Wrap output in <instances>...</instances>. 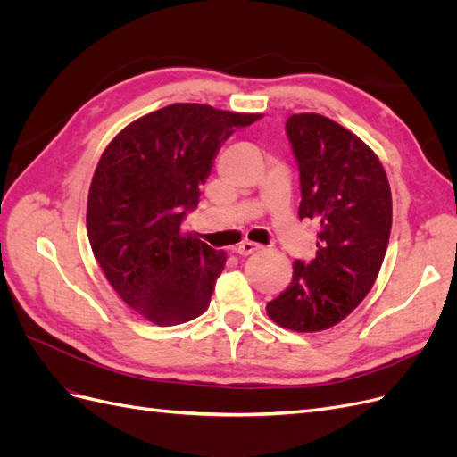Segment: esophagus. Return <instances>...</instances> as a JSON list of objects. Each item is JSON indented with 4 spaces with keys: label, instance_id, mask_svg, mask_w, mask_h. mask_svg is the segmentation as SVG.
I'll return each mask as SVG.
<instances>
[{
    "label": "esophagus",
    "instance_id": "34e87169",
    "mask_svg": "<svg viewBox=\"0 0 457 457\" xmlns=\"http://www.w3.org/2000/svg\"><path fill=\"white\" fill-rule=\"evenodd\" d=\"M261 250V245L259 244H253V242H242L238 247H237V253L238 255H242V257H247V255H252V253H255V252H259Z\"/></svg>",
    "mask_w": 457,
    "mask_h": 457
}]
</instances>
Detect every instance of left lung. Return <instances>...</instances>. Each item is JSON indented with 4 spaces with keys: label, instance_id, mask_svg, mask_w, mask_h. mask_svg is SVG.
I'll return each instance as SVG.
<instances>
[{
    "label": "left lung",
    "instance_id": "left-lung-1",
    "mask_svg": "<svg viewBox=\"0 0 457 457\" xmlns=\"http://www.w3.org/2000/svg\"><path fill=\"white\" fill-rule=\"evenodd\" d=\"M299 170V219L316 223V257L297 259L294 278L267 312L294 331H322L368 295L385 259L393 223L391 187L378 156L320 114L286 121Z\"/></svg>",
    "mask_w": 457,
    "mask_h": 457
}]
</instances>
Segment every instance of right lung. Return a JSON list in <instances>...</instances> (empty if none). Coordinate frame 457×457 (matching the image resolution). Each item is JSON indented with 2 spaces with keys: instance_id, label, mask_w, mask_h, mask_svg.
I'll return each instance as SVG.
<instances>
[{
  "instance_id": "1",
  "label": "right lung",
  "mask_w": 457,
  "mask_h": 457,
  "mask_svg": "<svg viewBox=\"0 0 457 457\" xmlns=\"http://www.w3.org/2000/svg\"><path fill=\"white\" fill-rule=\"evenodd\" d=\"M259 114L170 104L135 120L96 165L87 234L95 259L126 305L156 326L200 316L225 253L183 234L219 148Z\"/></svg>"
}]
</instances>
